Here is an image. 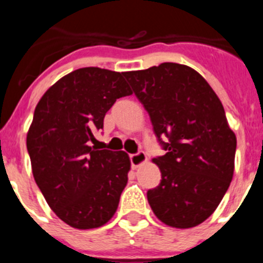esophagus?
<instances>
[{
  "label": "esophagus",
  "mask_w": 263,
  "mask_h": 263,
  "mask_svg": "<svg viewBox=\"0 0 263 263\" xmlns=\"http://www.w3.org/2000/svg\"><path fill=\"white\" fill-rule=\"evenodd\" d=\"M147 160V157L143 152H138L137 154H132L130 155V162H132V167L133 168H137L141 164H143Z\"/></svg>",
  "instance_id": "1"
}]
</instances>
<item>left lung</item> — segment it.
<instances>
[{"instance_id": "8db88e82", "label": "left lung", "mask_w": 263, "mask_h": 263, "mask_svg": "<svg viewBox=\"0 0 263 263\" xmlns=\"http://www.w3.org/2000/svg\"><path fill=\"white\" fill-rule=\"evenodd\" d=\"M124 76L166 150L153 159L162 174L159 185L147 191L153 212L179 229L201 224L233 178L237 139L221 101L205 79L184 64L162 63Z\"/></svg>"}]
</instances>
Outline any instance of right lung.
<instances>
[{"mask_svg": "<svg viewBox=\"0 0 263 263\" xmlns=\"http://www.w3.org/2000/svg\"><path fill=\"white\" fill-rule=\"evenodd\" d=\"M124 73L85 67L63 76L39 100L27 132L35 183L58 217L76 229L106 224L127 183L129 155L88 143L116 100L132 95Z\"/></svg>", "mask_w": 263, "mask_h": 263, "instance_id": "right-lung-1", "label": "right lung"}]
</instances>
